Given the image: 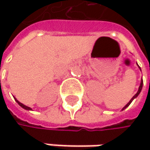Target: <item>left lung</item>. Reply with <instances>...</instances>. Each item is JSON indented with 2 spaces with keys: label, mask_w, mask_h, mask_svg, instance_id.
Here are the masks:
<instances>
[{
  "label": "left lung",
  "mask_w": 150,
  "mask_h": 150,
  "mask_svg": "<svg viewBox=\"0 0 150 150\" xmlns=\"http://www.w3.org/2000/svg\"><path fill=\"white\" fill-rule=\"evenodd\" d=\"M138 67H139V66H138ZM139 69H140V70H141V68H140V67H139ZM142 85H143V81H142H142H141V83H140V86H139V88H138V91H137V93H136L135 96H133V97L131 98V100H130V101H129V103H128L127 104L125 105V107H123V108H122V110H124V109H125L126 108H128V107H129V106L130 105V103H131L133 102V100H134V99H135V98H136V97H137V96H139V94H140V93H141V91H142Z\"/></svg>",
  "instance_id": "obj_1"
}]
</instances>
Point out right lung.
Wrapping results in <instances>:
<instances>
[{
    "mask_svg": "<svg viewBox=\"0 0 150 150\" xmlns=\"http://www.w3.org/2000/svg\"><path fill=\"white\" fill-rule=\"evenodd\" d=\"M15 101H16V103H17L18 104L20 105L21 108H23L24 109H27V110H32V108H29V107H28V106H26V105L22 104V103H20L18 100H16V99H15Z\"/></svg>",
    "mask_w": 150,
    "mask_h": 150,
    "instance_id": "1",
    "label": "right lung"
}]
</instances>
